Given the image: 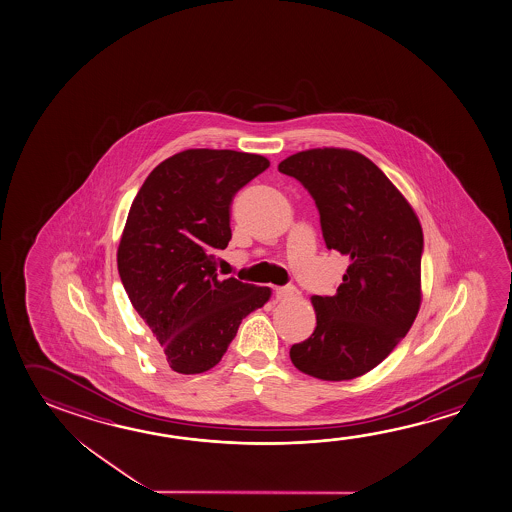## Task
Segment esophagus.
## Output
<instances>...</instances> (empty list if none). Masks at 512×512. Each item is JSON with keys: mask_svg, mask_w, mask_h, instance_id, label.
Returning <instances> with one entry per match:
<instances>
[{"mask_svg": "<svg viewBox=\"0 0 512 512\" xmlns=\"http://www.w3.org/2000/svg\"><path fill=\"white\" fill-rule=\"evenodd\" d=\"M276 297L279 301H292V299H299L301 292L294 285L279 286L276 288Z\"/></svg>", "mask_w": 512, "mask_h": 512, "instance_id": "1", "label": "esophagus"}]
</instances>
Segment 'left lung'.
<instances>
[{
  "instance_id": "left-lung-1",
  "label": "left lung",
  "mask_w": 512,
  "mask_h": 512,
  "mask_svg": "<svg viewBox=\"0 0 512 512\" xmlns=\"http://www.w3.org/2000/svg\"><path fill=\"white\" fill-rule=\"evenodd\" d=\"M278 170L310 191L326 247L349 258L337 294L313 295L317 326L290 347V360L319 380H353L383 362L416 321L423 229L389 177L355 150H304Z\"/></svg>"
}]
</instances>
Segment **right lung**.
Masks as SVG:
<instances>
[{"label":"right lung","mask_w":512,"mask_h":512,"mask_svg":"<svg viewBox=\"0 0 512 512\" xmlns=\"http://www.w3.org/2000/svg\"><path fill=\"white\" fill-rule=\"evenodd\" d=\"M269 166L258 154L190 148L157 165L132 200L118 272L175 373L215 367L243 317L270 299L269 286L218 279L215 258L231 240L236 191Z\"/></svg>","instance_id":"1"}]
</instances>
